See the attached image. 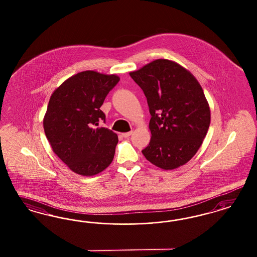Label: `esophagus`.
Masks as SVG:
<instances>
[{
	"label": "esophagus",
	"instance_id": "obj_1",
	"mask_svg": "<svg viewBox=\"0 0 257 257\" xmlns=\"http://www.w3.org/2000/svg\"><path fill=\"white\" fill-rule=\"evenodd\" d=\"M132 131H130V132L122 133V134H121V136L126 139V138H129V137L132 135Z\"/></svg>",
	"mask_w": 257,
	"mask_h": 257
}]
</instances>
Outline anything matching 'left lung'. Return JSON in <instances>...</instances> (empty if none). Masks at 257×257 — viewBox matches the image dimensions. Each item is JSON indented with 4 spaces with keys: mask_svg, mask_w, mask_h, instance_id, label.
<instances>
[{
    "mask_svg": "<svg viewBox=\"0 0 257 257\" xmlns=\"http://www.w3.org/2000/svg\"><path fill=\"white\" fill-rule=\"evenodd\" d=\"M129 74L145 94L152 116V137L143 156L163 170L187 163L210 125V107L200 83L189 70L168 59H156Z\"/></svg>",
    "mask_w": 257,
    "mask_h": 257,
    "instance_id": "obj_1",
    "label": "left lung"
}]
</instances>
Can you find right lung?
<instances>
[{"mask_svg": "<svg viewBox=\"0 0 257 257\" xmlns=\"http://www.w3.org/2000/svg\"><path fill=\"white\" fill-rule=\"evenodd\" d=\"M119 77L94 70L68 78L52 94L43 127L54 153L70 171L93 176L113 161L117 134L98 127L105 115L100 107Z\"/></svg>", "mask_w": 257, "mask_h": 257, "instance_id": "right-lung-1", "label": "right lung"}]
</instances>
